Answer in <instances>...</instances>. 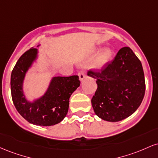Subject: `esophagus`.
<instances>
[{
  "instance_id": "esophagus-1",
  "label": "esophagus",
  "mask_w": 158,
  "mask_h": 158,
  "mask_svg": "<svg viewBox=\"0 0 158 158\" xmlns=\"http://www.w3.org/2000/svg\"><path fill=\"white\" fill-rule=\"evenodd\" d=\"M79 79L81 81L84 80V79L85 78V74H86V68L85 67H82L81 68L80 71L79 72Z\"/></svg>"
}]
</instances>
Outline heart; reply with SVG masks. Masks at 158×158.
<instances>
[{"label": "heart", "instance_id": "b5f03b06", "mask_svg": "<svg viewBox=\"0 0 158 158\" xmlns=\"http://www.w3.org/2000/svg\"><path fill=\"white\" fill-rule=\"evenodd\" d=\"M112 57V52L110 49H106L98 55L93 64V68L97 70H100L104 68L110 61Z\"/></svg>", "mask_w": 158, "mask_h": 158}]
</instances>
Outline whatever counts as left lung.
<instances>
[{
	"label": "left lung",
	"instance_id": "1",
	"mask_svg": "<svg viewBox=\"0 0 158 158\" xmlns=\"http://www.w3.org/2000/svg\"><path fill=\"white\" fill-rule=\"evenodd\" d=\"M88 73L97 79L91 104L99 118L118 122L140 106L146 90L144 73L141 61L130 48H121L101 71L90 70Z\"/></svg>",
	"mask_w": 158,
	"mask_h": 158
}]
</instances>
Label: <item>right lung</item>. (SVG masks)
I'll use <instances>...</instances> for the list:
<instances>
[{
    "label": "right lung",
    "mask_w": 158,
    "mask_h": 158,
    "mask_svg": "<svg viewBox=\"0 0 158 158\" xmlns=\"http://www.w3.org/2000/svg\"><path fill=\"white\" fill-rule=\"evenodd\" d=\"M38 56V50L31 48L23 54L11 74V94L18 112L30 123L41 126L58 124L66 117L71 94L80 85L78 76L56 77L52 79L46 93L30 102L23 90V83L27 70Z\"/></svg>",
    "instance_id": "add662e5"
}]
</instances>
